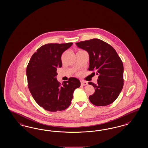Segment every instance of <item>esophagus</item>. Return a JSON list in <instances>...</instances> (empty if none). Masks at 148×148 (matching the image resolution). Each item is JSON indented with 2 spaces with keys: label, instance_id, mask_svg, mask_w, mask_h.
<instances>
[{
  "label": "esophagus",
  "instance_id": "1",
  "mask_svg": "<svg viewBox=\"0 0 148 148\" xmlns=\"http://www.w3.org/2000/svg\"><path fill=\"white\" fill-rule=\"evenodd\" d=\"M81 85L86 86L88 85V83H87V82L85 81H81Z\"/></svg>",
  "mask_w": 148,
  "mask_h": 148
}]
</instances>
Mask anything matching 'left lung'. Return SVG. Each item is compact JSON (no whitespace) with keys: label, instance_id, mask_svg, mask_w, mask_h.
<instances>
[{"label":"left lung","instance_id":"left-lung-1","mask_svg":"<svg viewBox=\"0 0 148 148\" xmlns=\"http://www.w3.org/2000/svg\"><path fill=\"white\" fill-rule=\"evenodd\" d=\"M79 48L88 52L90 58L88 70L95 71L98 75L97 84L88 82L95 88L89 97L91 103L103 106L113 103L124 85V67L121 59L111 45L103 40L93 38L76 43Z\"/></svg>","mask_w":148,"mask_h":148}]
</instances>
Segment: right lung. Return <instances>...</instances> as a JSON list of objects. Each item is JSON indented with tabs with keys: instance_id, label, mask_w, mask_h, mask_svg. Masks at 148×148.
I'll return each instance as SVG.
<instances>
[{
	"instance_id": "1",
	"label": "right lung",
	"mask_w": 148,
	"mask_h": 148,
	"mask_svg": "<svg viewBox=\"0 0 148 148\" xmlns=\"http://www.w3.org/2000/svg\"><path fill=\"white\" fill-rule=\"evenodd\" d=\"M73 43H49L32 55L27 68L29 90L36 103L50 112L62 111L70 105L74 90L80 81L70 77L62 84L57 80V68L61 67V55Z\"/></svg>"
}]
</instances>
